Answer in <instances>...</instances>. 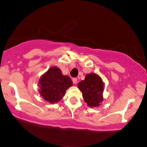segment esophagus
I'll list each match as a JSON object with an SVG mask.
<instances>
[{
	"instance_id": "34e87169",
	"label": "esophagus",
	"mask_w": 147,
	"mask_h": 147,
	"mask_svg": "<svg viewBox=\"0 0 147 147\" xmlns=\"http://www.w3.org/2000/svg\"><path fill=\"white\" fill-rule=\"evenodd\" d=\"M72 81H73V83L74 84H77V78H74L73 79H72Z\"/></svg>"
}]
</instances>
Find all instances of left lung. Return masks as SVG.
I'll use <instances>...</instances> for the list:
<instances>
[{
    "label": "left lung",
    "instance_id": "obj_1",
    "mask_svg": "<svg viewBox=\"0 0 147 147\" xmlns=\"http://www.w3.org/2000/svg\"><path fill=\"white\" fill-rule=\"evenodd\" d=\"M103 86L100 77L93 73L87 74L85 80L78 84L85 102L90 107L99 106L100 103L103 100Z\"/></svg>",
    "mask_w": 147,
    "mask_h": 147
}]
</instances>
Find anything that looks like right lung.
Returning a JSON list of instances; mask_svg holds the SVG:
<instances>
[{
    "mask_svg": "<svg viewBox=\"0 0 147 147\" xmlns=\"http://www.w3.org/2000/svg\"><path fill=\"white\" fill-rule=\"evenodd\" d=\"M39 86L41 96L50 103H54L64 96L66 90L72 86V81L57 66H53L42 76Z\"/></svg>",
    "mask_w": 147,
    "mask_h": 147,
    "instance_id": "obj_1",
    "label": "right lung"
}]
</instances>
